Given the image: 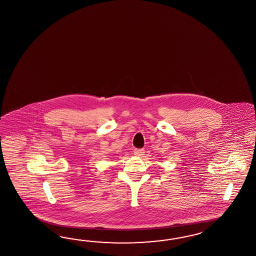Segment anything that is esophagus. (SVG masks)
Here are the masks:
<instances>
[{"label": "esophagus", "mask_w": 256, "mask_h": 256, "mask_svg": "<svg viewBox=\"0 0 256 256\" xmlns=\"http://www.w3.org/2000/svg\"><path fill=\"white\" fill-rule=\"evenodd\" d=\"M144 149H135V150H134V154H135L136 156H144Z\"/></svg>", "instance_id": "1"}]
</instances>
